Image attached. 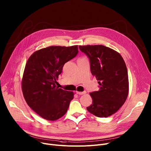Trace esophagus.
Wrapping results in <instances>:
<instances>
[{
  "mask_svg": "<svg viewBox=\"0 0 151 151\" xmlns=\"http://www.w3.org/2000/svg\"><path fill=\"white\" fill-rule=\"evenodd\" d=\"M76 93L79 94V95H83V94H85L86 93V91H84L83 92H81V91H76Z\"/></svg>",
  "mask_w": 151,
  "mask_h": 151,
  "instance_id": "esophagus-1",
  "label": "esophagus"
}]
</instances>
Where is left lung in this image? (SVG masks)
Returning <instances> with one entry per match:
<instances>
[{
    "mask_svg": "<svg viewBox=\"0 0 151 151\" xmlns=\"http://www.w3.org/2000/svg\"><path fill=\"white\" fill-rule=\"evenodd\" d=\"M90 59L91 72L98 81L99 90L90 93L92 104L87 110L99 118L116 113L129 94V78L125 61L119 53L103 45L79 46Z\"/></svg>",
    "mask_w": 151,
    "mask_h": 151,
    "instance_id": "8db88e82",
    "label": "left lung"
}]
</instances>
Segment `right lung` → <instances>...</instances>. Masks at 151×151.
I'll return each mask as SVG.
<instances>
[{"label": "right lung", "instance_id": "1", "mask_svg": "<svg viewBox=\"0 0 151 151\" xmlns=\"http://www.w3.org/2000/svg\"><path fill=\"white\" fill-rule=\"evenodd\" d=\"M78 46H50L35 51L23 74L22 90L29 107L39 116L55 121L66 113L74 93L56 86L64 65L78 54Z\"/></svg>", "mask_w": 151, "mask_h": 151}]
</instances>
